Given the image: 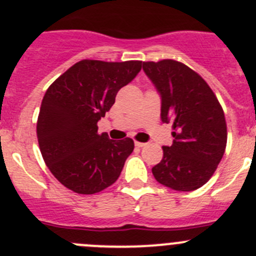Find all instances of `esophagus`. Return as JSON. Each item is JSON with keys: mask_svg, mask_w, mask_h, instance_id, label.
Returning <instances> with one entry per match:
<instances>
[{"mask_svg": "<svg viewBox=\"0 0 256 256\" xmlns=\"http://www.w3.org/2000/svg\"><path fill=\"white\" fill-rule=\"evenodd\" d=\"M136 146H139V148H142V146H146V143H142V142H136Z\"/></svg>", "mask_w": 256, "mask_h": 256, "instance_id": "1", "label": "esophagus"}]
</instances>
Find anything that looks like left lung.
<instances>
[{"instance_id": "obj_1", "label": "left lung", "mask_w": 256, "mask_h": 256, "mask_svg": "<svg viewBox=\"0 0 256 256\" xmlns=\"http://www.w3.org/2000/svg\"><path fill=\"white\" fill-rule=\"evenodd\" d=\"M143 70L162 98V122H173L170 146L152 168L156 182L173 190L203 186L224 156L226 122L208 83L192 68L174 60L143 62Z\"/></svg>"}]
</instances>
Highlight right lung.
Returning <instances> with one entry per match:
<instances>
[{
  "mask_svg": "<svg viewBox=\"0 0 256 256\" xmlns=\"http://www.w3.org/2000/svg\"><path fill=\"white\" fill-rule=\"evenodd\" d=\"M142 70L140 60H83L48 87L37 120L43 160L60 184L78 194L100 193L120 176L133 139L98 133V120L122 87Z\"/></svg>",
  "mask_w": 256,
  "mask_h": 256,
  "instance_id": "obj_1",
  "label": "right lung"
}]
</instances>
